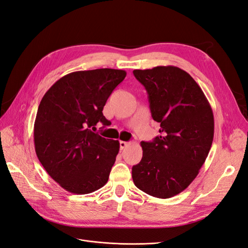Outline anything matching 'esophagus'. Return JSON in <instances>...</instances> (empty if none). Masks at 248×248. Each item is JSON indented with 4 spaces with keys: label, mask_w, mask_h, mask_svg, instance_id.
I'll return each mask as SVG.
<instances>
[{
    "label": "esophagus",
    "mask_w": 248,
    "mask_h": 248,
    "mask_svg": "<svg viewBox=\"0 0 248 248\" xmlns=\"http://www.w3.org/2000/svg\"><path fill=\"white\" fill-rule=\"evenodd\" d=\"M127 146H128V142H127V141H123V140L120 141V149H121V150L125 149Z\"/></svg>",
    "instance_id": "esophagus-1"
}]
</instances>
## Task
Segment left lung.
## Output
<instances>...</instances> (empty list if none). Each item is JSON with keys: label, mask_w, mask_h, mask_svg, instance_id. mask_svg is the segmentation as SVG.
Returning <instances> with one entry per match:
<instances>
[{"label": "left lung", "mask_w": 248, "mask_h": 248, "mask_svg": "<svg viewBox=\"0 0 248 248\" xmlns=\"http://www.w3.org/2000/svg\"><path fill=\"white\" fill-rule=\"evenodd\" d=\"M133 74L147 90L161 133L140 142L142 157L132 168L133 183L155 198L175 197L196 179L212 146L211 106L197 81L179 67L157 66Z\"/></svg>", "instance_id": "obj_1"}]
</instances>
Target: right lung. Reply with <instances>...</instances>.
Instances as JSON below:
<instances>
[{
  "label": "right lung",
  "instance_id": "add662e5",
  "mask_svg": "<svg viewBox=\"0 0 248 248\" xmlns=\"http://www.w3.org/2000/svg\"><path fill=\"white\" fill-rule=\"evenodd\" d=\"M125 70L76 71L44 94L34 124L35 151L47 174L67 191L91 193L107 184L119 153V140L91 131L108 125L103 107Z\"/></svg>",
  "mask_w": 248,
  "mask_h": 248
}]
</instances>
